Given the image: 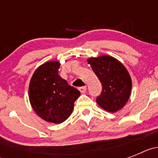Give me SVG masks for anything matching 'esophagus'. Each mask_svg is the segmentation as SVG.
Instances as JSON below:
<instances>
[{"label":"esophagus","instance_id":"34e87169","mask_svg":"<svg viewBox=\"0 0 158 158\" xmlns=\"http://www.w3.org/2000/svg\"><path fill=\"white\" fill-rule=\"evenodd\" d=\"M78 90L81 92V93H84L86 91V87L85 86H82V87H79L78 88Z\"/></svg>","mask_w":158,"mask_h":158}]
</instances>
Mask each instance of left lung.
<instances>
[{
    "label": "left lung",
    "instance_id": "left-lung-1",
    "mask_svg": "<svg viewBox=\"0 0 158 158\" xmlns=\"http://www.w3.org/2000/svg\"><path fill=\"white\" fill-rule=\"evenodd\" d=\"M102 85L96 103L106 111L116 112L127 102L131 91V78L121 62L107 55L88 59Z\"/></svg>",
    "mask_w": 158,
    "mask_h": 158
}]
</instances>
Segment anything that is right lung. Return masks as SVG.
Here are the masks:
<instances>
[{
    "label": "right lung",
    "instance_id": "right-lung-1",
    "mask_svg": "<svg viewBox=\"0 0 158 158\" xmlns=\"http://www.w3.org/2000/svg\"><path fill=\"white\" fill-rule=\"evenodd\" d=\"M59 62L40 65L29 85V100L34 111L49 123H61L69 118L81 93L58 74Z\"/></svg>",
    "mask_w": 158,
    "mask_h": 158
}]
</instances>
